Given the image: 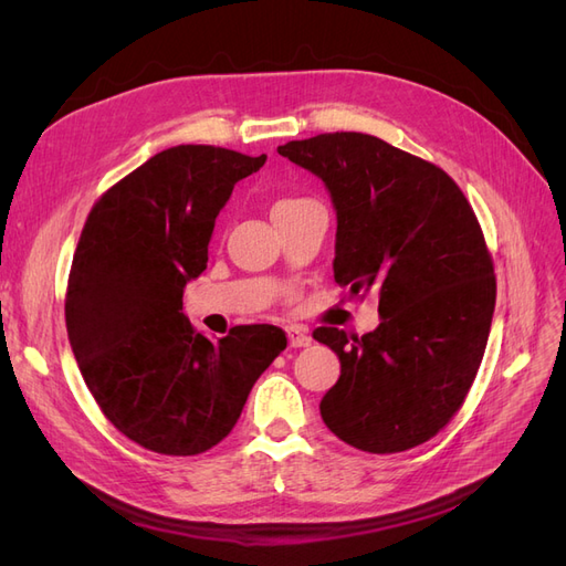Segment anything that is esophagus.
<instances>
[{
	"mask_svg": "<svg viewBox=\"0 0 566 566\" xmlns=\"http://www.w3.org/2000/svg\"><path fill=\"white\" fill-rule=\"evenodd\" d=\"M287 342H290V347H310L312 345V337L306 335L302 328H287Z\"/></svg>",
	"mask_w": 566,
	"mask_h": 566,
	"instance_id": "1",
	"label": "esophagus"
}]
</instances>
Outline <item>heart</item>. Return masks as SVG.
I'll list each match as a JSON object with an SVG mask.
<instances>
[{
    "mask_svg": "<svg viewBox=\"0 0 566 566\" xmlns=\"http://www.w3.org/2000/svg\"><path fill=\"white\" fill-rule=\"evenodd\" d=\"M287 202H297V200H279L276 205H273V208H281V205H287Z\"/></svg>",
    "mask_w": 566,
    "mask_h": 566,
    "instance_id": "1",
    "label": "heart"
}]
</instances>
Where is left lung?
Segmentation results:
<instances>
[{"instance_id": "left-lung-1", "label": "left lung", "mask_w": 566, "mask_h": 566, "mask_svg": "<svg viewBox=\"0 0 566 566\" xmlns=\"http://www.w3.org/2000/svg\"><path fill=\"white\" fill-rule=\"evenodd\" d=\"M279 153L333 198L335 281L380 297L373 333H314L342 366L321 418L368 453L420 447L458 413L486 349L495 276L482 227L441 167L378 136L318 134Z\"/></svg>"}]
</instances>
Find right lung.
<instances>
[{"label": "right lung", "instance_id": "obj_1", "mask_svg": "<svg viewBox=\"0 0 566 566\" xmlns=\"http://www.w3.org/2000/svg\"><path fill=\"white\" fill-rule=\"evenodd\" d=\"M264 163L219 146L167 148L111 186L84 221L65 293L67 339L104 416L148 451L217 447L287 345L264 323L212 342L181 312L186 283L208 269L219 210Z\"/></svg>", "mask_w": 566, "mask_h": 566}]
</instances>
